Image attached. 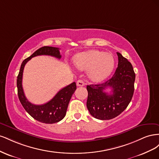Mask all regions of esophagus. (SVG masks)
Returning a JSON list of instances; mask_svg holds the SVG:
<instances>
[{
    "mask_svg": "<svg viewBox=\"0 0 159 159\" xmlns=\"http://www.w3.org/2000/svg\"><path fill=\"white\" fill-rule=\"evenodd\" d=\"M77 85L79 86V87H82V86H84L85 84H84V81L81 80H79L77 81Z\"/></svg>",
    "mask_w": 159,
    "mask_h": 159,
    "instance_id": "1",
    "label": "esophagus"
}]
</instances>
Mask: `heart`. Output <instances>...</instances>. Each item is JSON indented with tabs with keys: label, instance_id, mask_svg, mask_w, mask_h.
<instances>
[{
	"label": "heart",
	"instance_id": "1",
	"mask_svg": "<svg viewBox=\"0 0 159 159\" xmlns=\"http://www.w3.org/2000/svg\"><path fill=\"white\" fill-rule=\"evenodd\" d=\"M74 65L80 70H88L89 78L95 82H100L111 74L115 67L112 54L99 50H89L77 54Z\"/></svg>",
	"mask_w": 159,
	"mask_h": 159
}]
</instances>
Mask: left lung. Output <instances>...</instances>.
Instances as JSON below:
<instances>
[{"label":"left lung","mask_w":159,"mask_h":159,"mask_svg":"<svg viewBox=\"0 0 159 159\" xmlns=\"http://www.w3.org/2000/svg\"><path fill=\"white\" fill-rule=\"evenodd\" d=\"M117 54L118 67L112 78L103 84L87 85L88 109L93 117L100 120L118 116L127 107L133 95L135 74L133 66L120 53ZM108 87L112 88L109 94L104 91Z\"/></svg>","instance_id":"obj_1"}]
</instances>
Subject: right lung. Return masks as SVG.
<instances>
[{
  "instance_id": "add662e5",
  "label": "right lung",
  "mask_w": 159,
  "mask_h": 159,
  "mask_svg": "<svg viewBox=\"0 0 159 159\" xmlns=\"http://www.w3.org/2000/svg\"><path fill=\"white\" fill-rule=\"evenodd\" d=\"M41 55L51 56L57 59H60L61 57L58 48L44 46L37 50L30 57L24 60L17 77L18 95L23 107L30 116L41 123L52 124L60 121L65 117L70 99L76 89V84L73 82L62 88L54 98L45 104L34 105L28 102L24 93L22 85L24 68L32 57Z\"/></svg>"
}]
</instances>
